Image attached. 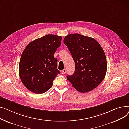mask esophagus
Masks as SVG:
<instances>
[{"mask_svg":"<svg viewBox=\"0 0 129 129\" xmlns=\"http://www.w3.org/2000/svg\"><path fill=\"white\" fill-rule=\"evenodd\" d=\"M66 69H63L61 71V73L62 74H64L66 73Z\"/></svg>","mask_w":129,"mask_h":129,"instance_id":"obj_1","label":"esophagus"}]
</instances>
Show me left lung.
Here are the masks:
<instances>
[{
  "instance_id": "left-lung-1",
  "label": "left lung",
  "mask_w": 129,
  "mask_h": 129,
  "mask_svg": "<svg viewBox=\"0 0 129 129\" xmlns=\"http://www.w3.org/2000/svg\"><path fill=\"white\" fill-rule=\"evenodd\" d=\"M64 44L75 62V71L67 79L81 93L91 91L99 85L107 71V60L104 50L93 38L79 34L65 36Z\"/></svg>"
}]
</instances>
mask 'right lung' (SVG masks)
Returning a JSON list of instances; mask_svg holds the SVG:
<instances>
[{"instance_id":"obj_1","label":"right lung","mask_w":129,"mask_h":129,"mask_svg":"<svg viewBox=\"0 0 129 129\" xmlns=\"http://www.w3.org/2000/svg\"><path fill=\"white\" fill-rule=\"evenodd\" d=\"M61 36L48 34L29 43L21 55L19 67L24 85L35 94L45 93L60 73L54 55L61 44Z\"/></svg>"}]
</instances>
